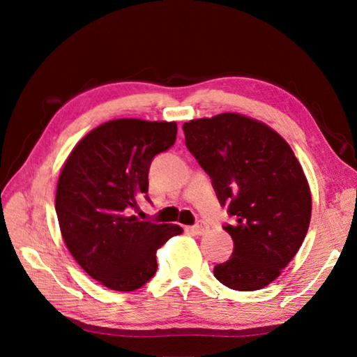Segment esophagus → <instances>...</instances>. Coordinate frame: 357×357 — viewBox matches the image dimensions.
I'll list each match as a JSON object with an SVG mask.
<instances>
[{
	"label": "esophagus",
	"mask_w": 357,
	"mask_h": 357,
	"mask_svg": "<svg viewBox=\"0 0 357 357\" xmlns=\"http://www.w3.org/2000/svg\"><path fill=\"white\" fill-rule=\"evenodd\" d=\"M189 231H192L193 234H197V236H203V234L208 231V225H206V223L200 222V223H198V225H193V227H190V228H189Z\"/></svg>",
	"instance_id": "34e87169"
}]
</instances>
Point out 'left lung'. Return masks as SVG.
Here are the masks:
<instances>
[{
    "instance_id": "1",
    "label": "left lung",
    "mask_w": 357,
    "mask_h": 357,
    "mask_svg": "<svg viewBox=\"0 0 357 357\" xmlns=\"http://www.w3.org/2000/svg\"><path fill=\"white\" fill-rule=\"evenodd\" d=\"M185 144L209 174L222 206L236 222L225 231L233 255L214 275L238 291L274 282L291 261L309 229L312 193L285 138L261 121L220 113L183 124Z\"/></svg>"
}]
</instances>
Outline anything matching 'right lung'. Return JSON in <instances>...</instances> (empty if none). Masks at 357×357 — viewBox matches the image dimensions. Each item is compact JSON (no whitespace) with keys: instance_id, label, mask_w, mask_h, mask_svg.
<instances>
[{"instance_id":"1","label":"right lung","mask_w":357,"mask_h":357,"mask_svg":"<svg viewBox=\"0 0 357 357\" xmlns=\"http://www.w3.org/2000/svg\"><path fill=\"white\" fill-rule=\"evenodd\" d=\"M172 121H107L70 151L56 185L64 244L84 273L114 291H134L157 271V250L183 233L179 225L138 220L155 154L176 140Z\"/></svg>"}]
</instances>
